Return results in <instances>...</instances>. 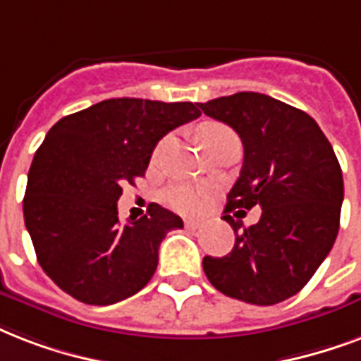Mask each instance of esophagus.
<instances>
[{
	"instance_id": "esophagus-1",
	"label": "esophagus",
	"mask_w": 361,
	"mask_h": 361,
	"mask_svg": "<svg viewBox=\"0 0 361 361\" xmlns=\"http://www.w3.org/2000/svg\"><path fill=\"white\" fill-rule=\"evenodd\" d=\"M184 226H186L188 230H197V228H201V222L200 220L188 219V220H184Z\"/></svg>"
}]
</instances>
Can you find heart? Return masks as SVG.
I'll return each instance as SVG.
<instances>
[{"mask_svg": "<svg viewBox=\"0 0 361 361\" xmlns=\"http://www.w3.org/2000/svg\"><path fill=\"white\" fill-rule=\"evenodd\" d=\"M228 131L224 126L220 124H205L200 130V141H207L209 137ZM164 201L167 207H171L173 211L183 212V214H192L200 212L207 203V192L203 188H195L190 184H175L171 188L166 190Z\"/></svg>", "mask_w": 361, "mask_h": 361, "instance_id": "1", "label": "heart"}]
</instances>
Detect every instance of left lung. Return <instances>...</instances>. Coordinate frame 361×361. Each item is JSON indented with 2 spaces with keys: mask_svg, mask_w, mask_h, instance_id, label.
I'll return each mask as SVG.
<instances>
[{
  "mask_svg": "<svg viewBox=\"0 0 361 361\" xmlns=\"http://www.w3.org/2000/svg\"><path fill=\"white\" fill-rule=\"evenodd\" d=\"M200 107L233 128L245 150L224 211L235 245L222 258L205 256L203 271L228 298L281 303L311 281L334 247L345 195L337 156L314 118L265 94L237 92ZM254 204L262 216L248 228L227 214Z\"/></svg>",
  "mask_w": 361,
  "mask_h": 361,
  "instance_id": "obj_1",
  "label": "left lung"
}]
</instances>
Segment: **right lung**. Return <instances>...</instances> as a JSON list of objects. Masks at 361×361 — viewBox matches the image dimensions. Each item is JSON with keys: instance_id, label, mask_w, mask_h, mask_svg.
I'll use <instances>...</instances> for the list:
<instances>
[{"instance_id": "obj_1", "label": "right lung", "mask_w": 361, "mask_h": 361, "mask_svg": "<svg viewBox=\"0 0 361 361\" xmlns=\"http://www.w3.org/2000/svg\"><path fill=\"white\" fill-rule=\"evenodd\" d=\"M200 114V103L118 97L50 128L27 173L24 222L39 265L66 294L113 305L149 284L160 243L183 220L150 203L142 219L120 224L116 201L161 137Z\"/></svg>"}]
</instances>
